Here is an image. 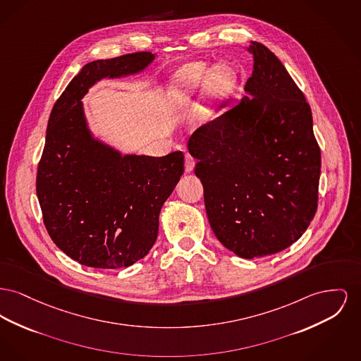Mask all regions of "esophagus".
Returning a JSON list of instances; mask_svg holds the SVG:
<instances>
[{
    "label": "esophagus",
    "instance_id": "obj_1",
    "mask_svg": "<svg viewBox=\"0 0 361 361\" xmlns=\"http://www.w3.org/2000/svg\"><path fill=\"white\" fill-rule=\"evenodd\" d=\"M195 158L192 157L191 154H185V171H192L195 168Z\"/></svg>",
    "mask_w": 361,
    "mask_h": 361
}]
</instances>
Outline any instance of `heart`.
I'll return each mask as SVG.
<instances>
[{
	"label": "heart",
	"mask_w": 361,
	"mask_h": 361,
	"mask_svg": "<svg viewBox=\"0 0 361 361\" xmlns=\"http://www.w3.org/2000/svg\"><path fill=\"white\" fill-rule=\"evenodd\" d=\"M233 72L225 68L212 69L206 64L185 66L170 83L165 94V105L171 113H192L206 92L210 106L226 101L234 91Z\"/></svg>",
	"instance_id": "heart-1"
}]
</instances>
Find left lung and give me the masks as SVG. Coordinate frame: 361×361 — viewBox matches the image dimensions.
<instances>
[{"instance_id":"obj_1","label":"left lung","mask_w":361,"mask_h":361,"mask_svg":"<svg viewBox=\"0 0 361 361\" xmlns=\"http://www.w3.org/2000/svg\"><path fill=\"white\" fill-rule=\"evenodd\" d=\"M248 51L251 97L195 130L188 149L212 232L237 256L254 259L283 251L310 226L320 149L311 107L285 66L262 43Z\"/></svg>"}]
</instances>
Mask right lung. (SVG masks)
Masks as SVG:
<instances>
[{"label":"right lung","mask_w":361,"mask_h":361,"mask_svg":"<svg viewBox=\"0 0 361 361\" xmlns=\"http://www.w3.org/2000/svg\"><path fill=\"white\" fill-rule=\"evenodd\" d=\"M154 59L139 51L85 64L50 113L37 173L43 224L54 244L87 267H128L149 254L161 209L184 173L181 151L121 155L87 127L88 88L142 72Z\"/></svg>","instance_id":"1"}]
</instances>
